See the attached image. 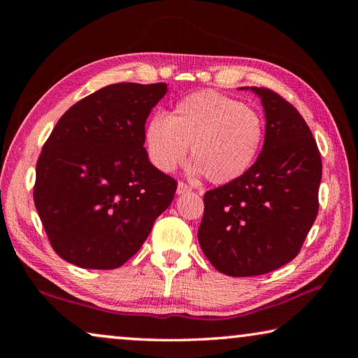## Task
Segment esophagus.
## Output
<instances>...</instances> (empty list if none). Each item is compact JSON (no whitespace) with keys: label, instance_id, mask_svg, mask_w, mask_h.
Returning a JSON list of instances; mask_svg holds the SVG:
<instances>
[{"label":"esophagus","instance_id":"obj_1","mask_svg":"<svg viewBox=\"0 0 358 358\" xmlns=\"http://www.w3.org/2000/svg\"><path fill=\"white\" fill-rule=\"evenodd\" d=\"M192 189L191 186H187L186 183H183V181H178V185H177V194H186V192H189Z\"/></svg>","mask_w":358,"mask_h":358}]
</instances>
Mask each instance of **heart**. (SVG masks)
<instances>
[{
	"label": "heart",
	"instance_id": "heart-1",
	"mask_svg": "<svg viewBox=\"0 0 358 358\" xmlns=\"http://www.w3.org/2000/svg\"><path fill=\"white\" fill-rule=\"evenodd\" d=\"M264 132V121L252 108L202 90L180 99L167 118L156 115L148 120L143 142L157 171L173 172L191 145V173L227 185L243 177L256 162Z\"/></svg>",
	"mask_w": 358,
	"mask_h": 358
}]
</instances>
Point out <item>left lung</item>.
Instances as JSON below:
<instances>
[{
  "mask_svg": "<svg viewBox=\"0 0 358 358\" xmlns=\"http://www.w3.org/2000/svg\"><path fill=\"white\" fill-rule=\"evenodd\" d=\"M262 102L265 141L243 177L203 196L197 238L217 271L265 275L295 259L317 216L322 161L299 110L266 88L245 87Z\"/></svg>",
  "mask_w": 358,
  "mask_h": 358,
  "instance_id": "obj_1",
  "label": "left lung"
}]
</instances>
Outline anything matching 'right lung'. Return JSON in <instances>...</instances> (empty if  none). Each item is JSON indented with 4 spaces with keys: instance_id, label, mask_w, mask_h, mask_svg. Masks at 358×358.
<instances>
[{
    "instance_id": "right-lung-1",
    "label": "right lung",
    "mask_w": 358,
    "mask_h": 358,
    "mask_svg": "<svg viewBox=\"0 0 358 358\" xmlns=\"http://www.w3.org/2000/svg\"><path fill=\"white\" fill-rule=\"evenodd\" d=\"M166 83H115L66 112L36 164L34 205L59 257L118 268L172 203L177 181L151 164L145 121Z\"/></svg>"
}]
</instances>
